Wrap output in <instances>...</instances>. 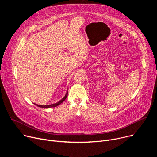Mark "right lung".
<instances>
[{
  "label": "right lung",
  "instance_id": "right-lung-1",
  "mask_svg": "<svg viewBox=\"0 0 157 157\" xmlns=\"http://www.w3.org/2000/svg\"><path fill=\"white\" fill-rule=\"evenodd\" d=\"M67 96H68V93H66V95H65V96L61 99V100H60L59 102H58L57 103H55V104H51V105H38V104H35L36 105H37L38 107H42V108H49V107H56V106H57V105H59V104H61L66 99V98H67Z\"/></svg>",
  "mask_w": 157,
  "mask_h": 157
}]
</instances>
